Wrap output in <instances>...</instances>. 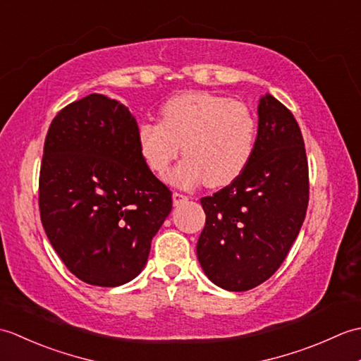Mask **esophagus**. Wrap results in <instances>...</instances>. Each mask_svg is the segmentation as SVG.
<instances>
[{
    "instance_id": "esophagus-1",
    "label": "esophagus",
    "mask_w": 361,
    "mask_h": 361,
    "mask_svg": "<svg viewBox=\"0 0 361 361\" xmlns=\"http://www.w3.org/2000/svg\"><path fill=\"white\" fill-rule=\"evenodd\" d=\"M172 198H173V204H175V206H178V204H181V203H185V202L189 200V197L185 195V194H181V192H173Z\"/></svg>"
}]
</instances>
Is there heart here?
I'll return each instance as SVG.
<instances>
[{
  "label": "heart",
  "instance_id": "1",
  "mask_svg": "<svg viewBox=\"0 0 361 361\" xmlns=\"http://www.w3.org/2000/svg\"><path fill=\"white\" fill-rule=\"evenodd\" d=\"M257 122L247 105L211 93H186L161 109V122L137 128L141 157L157 175H164L183 149L186 158L171 176L173 185L211 188L234 181L255 155Z\"/></svg>",
  "mask_w": 361,
  "mask_h": 361
}]
</instances>
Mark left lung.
<instances>
[{
	"instance_id": "8db88e82",
	"label": "left lung",
	"mask_w": 361,
	"mask_h": 361,
	"mask_svg": "<svg viewBox=\"0 0 361 361\" xmlns=\"http://www.w3.org/2000/svg\"><path fill=\"white\" fill-rule=\"evenodd\" d=\"M256 149L231 185L203 197L206 224L197 256L206 276L229 291L271 278L299 234L309 204V164L301 128L286 105L259 104Z\"/></svg>"
}]
</instances>
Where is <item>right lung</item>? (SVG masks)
<instances>
[{
    "label": "right lung",
    "mask_w": 361,
    "mask_h": 361,
    "mask_svg": "<svg viewBox=\"0 0 361 361\" xmlns=\"http://www.w3.org/2000/svg\"><path fill=\"white\" fill-rule=\"evenodd\" d=\"M44 233L68 270L97 287L132 281L172 211V192L145 164L137 124L102 94L52 119L38 178Z\"/></svg>",
    "instance_id": "obj_1"
}]
</instances>
